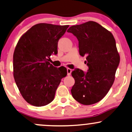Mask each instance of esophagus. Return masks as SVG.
Here are the masks:
<instances>
[{
	"mask_svg": "<svg viewBox=\"0 0 132 132\" xmlns=\"http://www.w3.org/2000/svg\"><path fill=\"white\" fill-rule=\"evenodd\" d=\"M71 72H72V69H70V68H67L68 76H70L71 74Z\"/></svg>",
	"mask_w": 132,
	"mask_h": 132,
	"instance_id": "1",
	"label": "esophagus"
}]
</instances>
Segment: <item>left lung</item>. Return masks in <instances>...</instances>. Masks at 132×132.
<instances>
[{
	"mask_svg": "<svg viewBox=\"0 0 132 132\" xmlns=\"http://www.w3.org/2000/svg\"><path fill=\"white\" fill-rule=\"evenodd\" d=\"M79 40V53L86 56L88 70L76 69L71 74L75 84L73 98L80 104L98 103L108 93L120 62L116 40L110 31L95 21L71 26L67 31Z\"/></svg>",
	"mask_w": 132,
	"mask_h": 132,
	"instance_id": "left-lung-1",
	"label": "left lung"
}]
</instances>
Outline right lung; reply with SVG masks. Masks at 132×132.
<instances>
[{
    "mask_svg": "<svg viewBox=\"0 0 132 132\" xmlns=\"http://www.w3.org/2000/svg\"><path fill=\"white\" fill-rule=\"evenodd\" d=\"M69 25L39 23L22 35L13 53V77L24 99L34 106H44L53 100L64 67H54L48 61L58 53V42Z\"/></svg>",
    "mask_w": 132,
    "mask_h": 132,
    "instance_id": "obj_1",
    "label": "right lung"
}]
</instances>
